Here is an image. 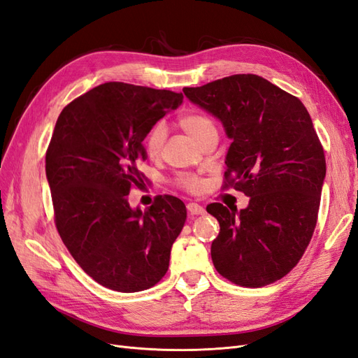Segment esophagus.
Instances as JSON below:
<instances>
[{"instance_id": "esophagus-1", "label": "esophagus", "mask_w": 358, "mask_h": 358, "mask_svg": "<svg viewBox=\"0 0 358 358\" xmlns=\"http://www.w3.org/2000/svg\"><path fill=\"white\" fill-rule=\"evenodd\" d=\"M187 209H188V212H189L191 215H204V213H206L203 206H200V204H197V203H188Z\"/></svg>"}]
</instances>
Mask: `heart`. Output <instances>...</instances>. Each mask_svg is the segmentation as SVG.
Listing matches in <instances>:
<instances>
[{"label":"heart","instance_id":"obj_1","mask_svg":"<svg viewBox=\"0 0 358 358\" xmlns=\"http://www.w3.org/2000/svg\"><path fill=\"white\" fill-rule=\"evenodd\" d=\"M179 125L182 127L183 131L188 133L200 145L206 138L218 137V131H216L213 121L209 116H206L203 113L192 112V113L182 115L179 117ZM166 137H167V129L164 124L154 125L145 140L146 154L152 158L158 157L161 154L162 146H164ZM178 182L182 188H185L187 191H191V192L199 191L201 187V180L197 176H192V175H182L178 179Z\"/></svg>","mask_w":358,"mask_h":358}]
</instances>
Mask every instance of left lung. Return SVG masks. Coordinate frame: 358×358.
<instances>
[{"instance_id": "1", "label": "left lung", "mask_w": 358, "mask_h": 358, "mask_svg": "<svg viewBox=\"0 0 358 358\" xmlns=\"http://www.w3.org/2000/svg\"><path fill=\"white\" fill-rule=\"evenodd\" d=\"M187 99L222 124L231 145L225 178L249 197L245 209L209 204L220 222L210 255L218 273L258 288L285 276L317 225L326 157L303 103L255 74H234Z\"/></svg>"}]
</instances>
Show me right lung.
Returning <instances> with one entry per match:
<instances>
[{"instance_id": "right-lung-1", "label": "right lung", "mask_w": 358, "mask_h": 358, "mask_svg": "<svg viewBox=\"0 0 358 358\" xmlns=\"http://www.w3.org/2000/svg\"><path fill=\"white\" fill-rule=\"evenodd\" d=\"M183 95L103 83L61 112L46 152L57 229L73 258L100 285L137 292L166 275L187 221L183 201L159 196L142 210L128 194L142 185L143 140Z\"/></svg>"}]
</instances>
